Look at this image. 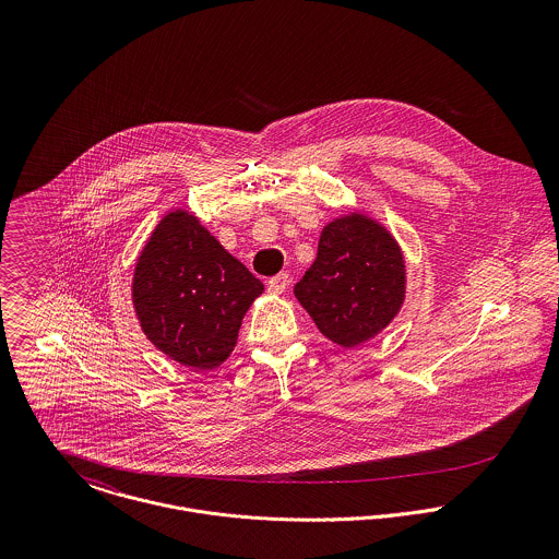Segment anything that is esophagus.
Listing matches in <instances>:
<instances>
[{
  "instance_id": "esophagus-1",
  "label": "esophagus",
  "mask_w": 559,
  "mask_h": 559,
  "mask_svg": "<svg viewBox=\"0 0 559 559\" xmlns=\"http://www.w3.org/2000/svg\"><path fill=\"white\" fill-rule=\"evenodd\" d=\"M288 273H280V275H275V277H271L269 280V293H273V295H282V293H286V288H288Z\"/></svg>"
}]
</instances>
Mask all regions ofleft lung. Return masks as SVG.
I'll use <instances>...</instances> for the list:
<instances>
[{"instance_id":"8db88e82","label":"left lung","mask_w":559,"mask_h":559,"mask_svg":"<svg viewBox=\"0 0 559 559\" xmlns=\"http://www.w3.org/2000/svg\"><path fill=\"white\" fill-rule=\"evenodd\" d=\"M295 297L333 344L353 348L399 317L406 264L394 235L361 211L329 222Z\"/></svg>"}]
</instances>
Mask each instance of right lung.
Returning <instances> with one entry per match:
<instances>
[{
  "label": "right lung",
  "instance_id": "1",
  "mask_svg": "<svg viewBox=\"0 0 559 559\" xmlns=\"http://www.w3.org/2000/svg\"><path fill=\"white\" fill-rule=\"evenodd\" d=\"M262 290L193 213L171 209L138 255L131 301L163 355L204 372L230 357L242 317Z\"/></svg>",
  "mask_w": 559,
  "mask_h": 559
}]
</instances>
